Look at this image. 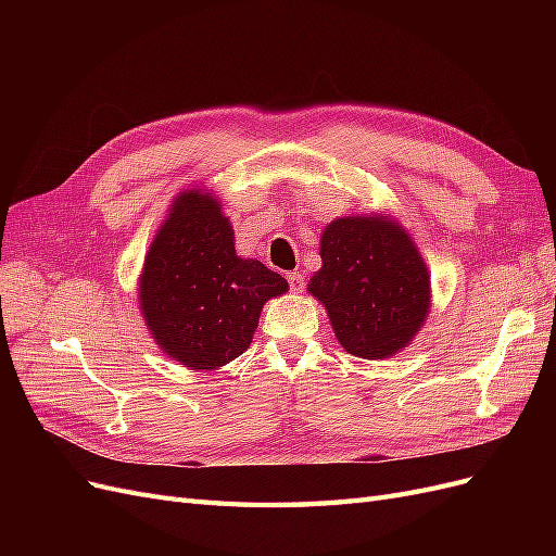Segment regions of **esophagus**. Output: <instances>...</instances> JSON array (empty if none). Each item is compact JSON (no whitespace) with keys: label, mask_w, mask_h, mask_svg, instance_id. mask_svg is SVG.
Listing matches in <instances>:
<instances>
[{"label":"esophagus","mask_w":556,"mask_h":556,"mask_svg":"<svg viewBox=\"0 0 556 556\" xmlns=\"http://www.w3.org/2000/svg\"><path fill=\"white\" fill-rule=\"evenodd\" d=\"M288 282H290V290H292V292H304L306 278H304V274H301V271L288 274Z\"/></svg>","instance_id":"1"}]
</instances>
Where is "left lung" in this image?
I'll return each instance as SVG.
<instances>
[{
  "label": "left lung",
  "mask_w": 556,
  "mask_h": 556,
  "mask_svg": "<svg viewBox=\"0 0 556 556\" xmlns=\"http://www.w3.org/2000/svg\"><path fill=\"white\" fill-rule=\"evenodd\" d=\"M319 257L308 292L350 355L384 359L406 348L429 313V274L408 233L387 217H341Z\"/></svg>",
  "instance_id": "left-lung-1"
}]
</instances>
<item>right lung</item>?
Instances as JSON below:
<instances>
[{"label":"right lung","instance_id":"add662e5","mask_svg":"<svg viewBox=\"0 0 556 556\" xmlns=\"http://www.w3.org/2000/svg\"><path fill=\"white\" fill-rule=\"evenodd\" d=\"M288 280L257 260H241L220 204L182 192L162 225L141 274V311L157 345L190 368H217L248 350L264 301Z\"/></svg>","mask_w":556,"mask_h":556}]
</instances>
